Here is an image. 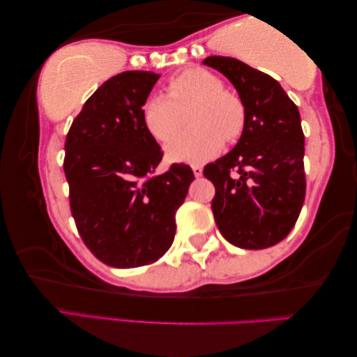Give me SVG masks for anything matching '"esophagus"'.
<instances>
[{
  "label": "esophagus",
  "instance_id": "obj_1",
  "mask_svg": "<svg viewBox=\"0 0 357 357\" xmlns=\"http://www.w3.org/2000/svg\"><path fill=\"white\" fill-rule=\"evenodd\" d=\"M192 172H195V177H201L202 175V166H192Z\"/></svg>",
  "mask_w": 357,
  "mask_h": 357
}]
</instances>
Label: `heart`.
Instances as JSON below:
<instances>
[{"instance_id": "b5f03b06", "label": "heart", "mask_w": 357, "mask_h": 357, "mask_svg": "<svg viewBox=\"0 0 357 357\" xmlns=\"http://www.w3.org/2000/svg\"><path fill=\"white\" fill-rule=\"evenodd\" d=\"M195 125L167 145L175 162L207 161L223 149L225 139L236 140L243 130L245 109L241 99L223 90V82L206 69H186L169 80L167 95L156 93L145 101L142 119L160 142H169L182 130L186 114Z\"/></svg>"}]
</instances>
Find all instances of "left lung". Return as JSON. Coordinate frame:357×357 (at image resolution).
Instances as JSON below:
<instances>
[{"instance_id": "1", "label": "left lung", "mask_w": 357, "mask_h": 357, "mask_svg": "<svg viewBox=\"0 0 357 357\" xmlns=\"http://www.w3.org/2000/svg\"><path fill=\"white\" fill-rule=\"evenodd\" d=\"M202 63L231 82L245 109L236 147L204 167L215 185V223L238 248L273 247L293 229L305 199L299 109L275 79L241 60L207 56Z\"/></svg>"}]
</instances>
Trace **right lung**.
<instances>
[{
	"label": "right lung",
	"mask_w": 357,
	"mask_h": 357,
	"mask_svg": "<svg viewBox=\"0 0 357 357\" xmlns=\"http://www.w3.org/2000/svg\"><path fill=\"white\" fill-rule=\"evenodd\" d=\"M158 79L150 71H125L104 82L64 144L75 226L91 253L112 267L147 266L171 248L175 212L195 180L186 165L153 175L162 151L142 107Z\"/></svg>",
	"instance_id": "1"
}]
</instances>
